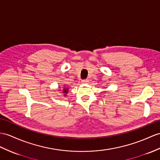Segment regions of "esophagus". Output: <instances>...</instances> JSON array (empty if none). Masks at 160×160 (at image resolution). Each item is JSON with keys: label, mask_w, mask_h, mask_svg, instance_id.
<instances>
[{"label": "esophagus", "mask_w": 160, "mask_h": 160, "mask_svg": "<svg viewBox=\"0 0 160 160\" xmlns=\"http://www.w3.org/2000/svg\"><path fill=\"white\" fill-rule=\"evenodd\" d=\"M89 82V80L88 79H83L82 80V83H88Z\"/></svg>", "instance_id": "34e87169"}]
</instances>
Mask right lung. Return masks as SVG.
Returning <instances> with one entry per match:
<instances>
[{"instance_id": "obj_1", "label": "right lung", "mask_w": 160, "mask_h": 160, "mask_svg": "<svg viewBox=\"0 0 160 160\" xmlns=\"http://www.w3.org/2000/svg\"><path fill=\"white\" fill-rule=\"evenodd\" d=\"M68 88H64V89H63V93H68ZM65 96H66V95H65Z\"/></svg>"}]
</instances>
